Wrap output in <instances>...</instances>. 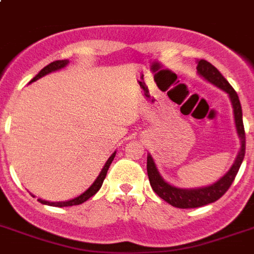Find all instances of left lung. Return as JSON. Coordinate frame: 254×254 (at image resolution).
<instances>
[{
	"mask_svg": "<svg viewBox=\"0 0 254 254\" xmlns=\"http://www.w3.org/2000/svg\"><path fill=\"white\" fill-rule=\"evenodd\" d=\"M196 69L201 77H204L211 84L216 85L217 88H220L228 93L231 103H232L235 124H236L237 135L240 138L241 147L239 155L236 157V161L224 177H221L219 181L212 185L205 186V187H197V189H178L175 186L169 185L161 177L153 157L150 154L147 155V175H149L151 189L154 190V192L161 199L177 208H196V207H201V205L219 200L228 191L232 182L235 181L245 155V130L244 124H243V111H241V104L236 91L227 81V79L219 72V69L213 67L209 62L204 61V59L197 61Z\"/></svg>",
	"mask_w": 254,
	"mask_h": 254,
	"instance_id": "1",
	"label": "left lung"
}]
</instances>
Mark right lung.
<instances>
[{
	"mask_svg": "<svg viewBox=\"0 0 254 254\" xmlns=\"http://www.w3.org/2000/svg\"><path fill=\"white\" fill-rule=\"evenodd\" d=\"M67 64H68V61H67V59H64V61L53 62V63H50L49 65H46L45 68L41 69V72L38 73L37 76L34 77L33 80L30 81V83H33V81L38 80V79H41L42 76H45V75H47V73L54 72V71H58V69L64 68ZM115 155H116V151L111 155V157H109V158H108L107 163L104 165L103 170H101V173L99 174V177L96 178V181L92 183L91 187H89L88 190H85L84 192L81 193V195H79V196L73 197V199H71V200H67V201H47V200H42V199H38V200L41 201L42 204L54 205V207H71V205H77V204H81V203H84V201H87L89 197L93 196V195H95V193L99 191L100 187L103 186L104 179H105V177H107L108 169H109V166H111L112 161H113V158H115Z\"/></svg>",
	"mask_w": 254,
	"mask_h": 254,
	"instance_id": "obj_1",
	"label": "right lung"
}]
</instances>
